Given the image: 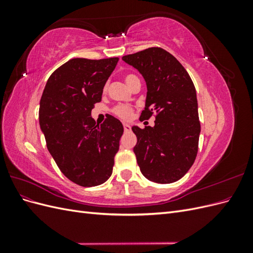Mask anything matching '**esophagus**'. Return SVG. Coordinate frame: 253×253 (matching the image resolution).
Instances as JSON below:
<instances>
[{
	"mask_svg": "<svg viewBox=\"0 0 253 253\" xmlns=\"http://www.w3.org/2000/svg\"><path fill=\"white\" fill-rule=\"evenodd\" d=\"M124 128H125L126 132L131 131V126H129V125H127V124H124Z\"/></svg>",
	"mask_w": 253,
	"mask_h": 253,
	"instance_id": "1",
	"label": "esophagus"
}]
</instances>
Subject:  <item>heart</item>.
Wrapping results in <instances>:
<instances>
[{
  "label": "heart",
  "instance_id": "obj_1",
  "mask_svg": "<svg viewBox=\"0 0 253 253\" xmlns=\"http://www.w3.org/2000/svg\"><path fill=\"white\" fill-rule=\"evenodd\" d=\"M137 80H139V79L137 78L135 75L128 74V75L125 76V81L127 84L128 87H131L132 84ZM133 111L134 110L131 105H126V104H119L117 106H115V108L113 109V113L116 115V116H118L121 119H125V120H127L132 117Z\"/></svg>",
  "mask_w": 253,
  "mask_h": 253
}]
</instances>
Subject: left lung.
Listing matches in <instances>:
<instances>
[{
	"mask_svg": "<svg viewBox=\"0 0 253 253\" xmlns=\"http://www.w3.org/2000/svg\"><path fill=\"white\" fill-rule=\"evenodd\" d=\"M122 60L138 70L147 83L145 108L139 119L152 115L156 118L153 127H132L140 171L158 183L178 180L192 167L198 150L201 124L194 84L179 61L160 47L124 56Z\"/></svg>",
	"mask_w": 253,
	"mask_h": 253,
	"instance_id": "1",
	"label": "left lung"
}]
</instances>
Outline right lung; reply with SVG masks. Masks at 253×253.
I'll return each instance as SVG.
<instances>
[{"instance_id": "right-lung-1", "label": "right lung", "mask_w": 253, "mask_h": 253, "mask_svg": "<svg viewBox=\"0 0 253 253\" xmlns=\"http://www.w3.org/2000/svg\"><path fill=\"white\" fill-rule=\"evenodd\" d=\"M118 60L71 59L50 75L40 100L39 122L50 155L82 187L108 180L119 150L121 122L109 115L98 126L90 117Z\"/></svg>"}]
</instances>
